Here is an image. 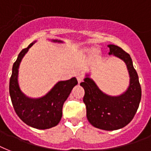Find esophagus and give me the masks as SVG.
I'll return each instance as SVG.
<instances>
[{
	"mask_svg": "<svg viewBox=\"0 0 151 151\" xmlns=\"http://www.w3.org/2000/svg\"><path fill=\"white\" fill-rule=\"evenodd\" d=\"M76 78H77V79H78V84H80V83H81V82L83 81V79H84V77H83V75H82V74H81V73H78V74H76Z\"/></svg>",
	"mask_w": 151,
	"mask_h": 151,
	"instance_id": "1",
	"label": "esophagus"
}]
</instances>
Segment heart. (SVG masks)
Listing matches in <instances>:
<instances>
[{
  "mask_svg": "<svg viewBox=\"0 0 151 151\" xmlns=\"http://www.w3.org/2000/svg\"><path fill=\"white\" fill-rule=\"evenodd\" d=\"M84 52L85 53H88V54H90V53H93V55L96 57L99 56V50H97L95 48H88V49H85L84 50Z\"/></svg>",
  "mask_w": 151,
  "mask_h": 151,
  "instance_id": "1",
  "label": "heart"
}]
</instances>
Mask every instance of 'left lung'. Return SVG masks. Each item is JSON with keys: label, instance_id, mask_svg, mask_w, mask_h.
Segmentation results:
<instances>
[{"label": "left lung", "instance_id": "obj_1", "mask_svg": "<svg viewBox=\"0 0 151 151\" xmlns=\"http://www.w3.org/2000/svg\"><path fill=\"white\" fill-rule=\"evenodd\" d=\"M108 46L109 54L118 57L127 65L129 75L127 91L118 96L106 95L88 73L80 84L85 91L83 101L89 122L98 129L111 131L126 127L133 119L141 99V87L129 54L116 45L109 44Z\"/></svg>", "mask_w": 151, "mask_h": 151}]
</instances>
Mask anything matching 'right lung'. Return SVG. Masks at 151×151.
<instances>
[{
  "label": "right lung",
  "mask_w": 151,
  "mask_h": 151,
  "mask_svg": "<svg viewBox=\"0 0 151 151\" xmlns=\"http://www.w3.org/2000/svg\"><path fill=\"white\" fill-rule=\"evenodd\" d=\"M53 42L63 43L58 40H52ZM35 42H33L27 48L22 50L13 64L12 77L10 78L9 92L12 105L18 117L29 127L39 129H46L56 127L62 118V109L71 92L78 84L76 78L67 81H60L46 95L32 99L22 91L18 84V69L21 61Z\"/></svg>",
  "instance_id": "add662e5"
}]
</instances>
